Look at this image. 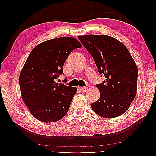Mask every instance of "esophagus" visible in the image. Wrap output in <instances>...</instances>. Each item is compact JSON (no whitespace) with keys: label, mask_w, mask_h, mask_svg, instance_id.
Returning a JSON list of instances; mask_svg holds the SVG:
<instances>
[{"label":"esophagus","mask_w":156,"mask_h":156,"mask_svg":"<svg viewBox=\"0 0 156 156\" xmlns=\"http://www.w3.org/2000/svg\"><path fill=\"white\" fill-rule=\"evenodd\" d=\"M87 89H88V87H80V90L82 91H84V92L87 90Z\"/></svg>","instance_id":"esophagus-1"}]
</instances>
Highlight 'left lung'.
<instances>
[{
  "mask_svg": "<svg viewBox=\"0 0 156 156\" xmlns=\"http://www.w3.org/2000/svg\"><path fill=\"white\" fill-rule=\"evenodd\" d=\"M106 80L96 85L100 98L91 104L96 114L115 118L128 110L136 94L138 68L124 44L104 35L79 36Z\"/></svg>",
  "mask_w": 156,
  "mask_h": 156,
  "instance_id": "obj_1",
  "label": "left lung"
}]
</instances>
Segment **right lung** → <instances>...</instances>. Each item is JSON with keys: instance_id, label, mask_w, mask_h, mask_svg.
Returning a JSON list of instances; mask_svg holds the SVG:
<instances>
[{"instance_id": "1", "label": "right lung", "mask_w": 156, "mask_h": 156, "mask_svg": "<svg viewBox=\"0 0 156 156\" xmlns=\"http://www.w3.org/2000/svg\"><path fill=\"white\" fill-rule=\"evenodd\" d=\"M82 48L75 38L44 41L31 51L19 78L23 101L32 115L42 122H55L67 114L77 89L58 84L65 62L74 50Z\"/></svg>"}]
</instances>
